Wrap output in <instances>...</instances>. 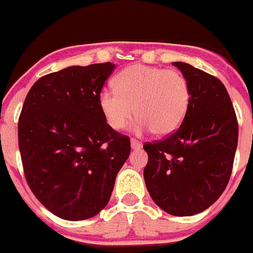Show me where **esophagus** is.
Returning a JSON list of instances; mask_svg holds the SVG:
<instances>
[{
	"label": "esophagus",
	"instance_id": "esophagus-1",
	"mask_svg": "<svg viewBox=\"0 0 253 253\" xmlns=\"http://www.w3.org/2000/svg\"><path fill=\"white\" fill-rule=\"evenodd\" d=\"M130 147H131V149H140L142 148V143L138 142V140H135V139H131Z\"/></svg>",
	"mask_w": 253,
	"mask_h": 253
}]
</instances>
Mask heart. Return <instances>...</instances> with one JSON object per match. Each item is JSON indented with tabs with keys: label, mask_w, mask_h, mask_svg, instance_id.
Listing matches in <instances>:
<instances>
[{
	"label": "heart",
	"mask_w": 253,
	"mask_h": 253,
	"mask_svg": "<svg viewBox=\"0 0 253 253\" xmlns=\"http://www.w3.org/2000/svg\"><path fill=\"white\" fill-rule=\"evenodd\" d=\"M115 90H102L99 106L107 125L120 130L134 113L139 118L133 130L137 134L153 130L166 137L180 128L190 106V86L175 69L134 64L116 75Z\"/></svg>",
	"instance_id": "1"
}]
</instances>
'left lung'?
<instances>
[{"instance_id":"8db88e82","label":"left lung","mask_w":253,"mask_h":253,"mask_svg":"<svg viewBox=\"0 0 253 253\" xmlns=\"http://www.w3.org/2000/svg\"><path fill=\"white\" fill-rule=\"evenodd\" d=\"M190 86V106L180 128L146 143L144 181L149 195L171 215L190 216L219 199L231 177L238 123L224 84L184 62H173Z\"/></svg>"}]
</instances>
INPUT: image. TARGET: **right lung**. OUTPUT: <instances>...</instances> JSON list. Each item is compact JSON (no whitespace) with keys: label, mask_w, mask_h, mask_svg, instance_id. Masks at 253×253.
<instances>
[{"label":"right lung","mask_w":253,"mask_h":253,"mask_svg":"<svg viewBox=\"0 0 253 253\" xmlns=\"http://www.w3.org/2000/svg\"><path fill=\"white\" fill-rule=\"evenodd\" d=\"M115 64L71 66L39 78L19 119L29 187L49 211L84 220L107 205L130 140L107 125L99 95Z\"/></svg>","instance_id":"1"}]
</instances>
